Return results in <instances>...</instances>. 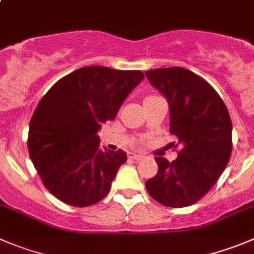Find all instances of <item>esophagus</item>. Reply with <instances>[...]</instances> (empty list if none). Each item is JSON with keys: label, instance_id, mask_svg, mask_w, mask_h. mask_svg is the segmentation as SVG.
Instances as JSON below:
<instances>
[{"label": "esophagus", "instance_id": "1", "mask_svg": "<svg viewBox=\"0 0 254 254\" xmlns=\"http://www.w3.org/2000/svg\"><path fill=\"white\" fill-rule=\"evenodd\" d=\"M128 158L134 159V161H139V159L143 158V156H141V154H136V153H128Z\"/></svg>", "mask_w": 254, "mask_h": 254}]
</instances>
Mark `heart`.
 I'll use <instances>...</instances> for the list:
<instances>
[{"instance_id":"1","label":"heart","mask_w":254,"mask_h":254,"mask_svg":"<svg viewBox=\"0 0 254 254\" xmlns=\"http://www.w3.org/2000/svg\"><path fill=\"white\" fill-rule=\"evenodd\" d=\"M153 97H156V96H148V97H147L146 100H149V98H153Z\"/></svg>"}]
</instances>
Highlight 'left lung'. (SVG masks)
I'll return each mask as SVG.
<instances>
[{"instance_id":"obj_1","label":"left lung","mask_w":254,"mask_h":254,"mask_svg":"<svg viewBox=\"0 0 254 254\" xmlns=\"http://www.w3.org/2000/svg\"><path fill=\"white\" fill-rule=\"evenodd\" d=\"M170 105L171 134L181 151L168 162L154 157L158 172L146 182L154 201L172 208L198 202L218 181L232 152V121L216 89L182 67L146 72Z\"/></svg>"}]
</instances>
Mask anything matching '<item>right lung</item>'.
<instances>
[{
    "mask_svg": "<svg viewBox=\"0 0 254 254\" xmlns=\"http://www.w3.org/2000/svg\"><path fill=\"white\" fill-rule=\"evenodd\" d=\"M143 77L141 71L82 67L40 101L30 121L28 152L45 187L60 201L88 207L108 194L127 154L102 151L97 132L115 120Z\"/></svg>",
    "mask_w": 254,
    "mask_h": 254,
    "instance_id": "add662e5",
    "label": "right lung"
}]
</instances>
